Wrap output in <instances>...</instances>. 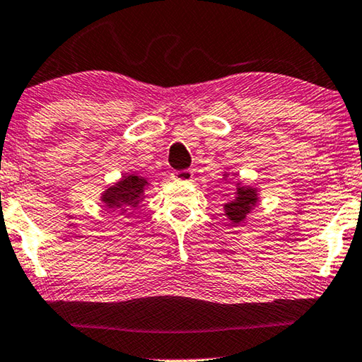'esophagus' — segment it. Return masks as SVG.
Returning <instances> with one entry per match:
<instances>
[{"mask_svg": "<svg viewBox=\"0 0 362 362\" xmlns=\"http://www.w3.org/2000/svg\"><path fill=\"white\" fill-rule=\"evenodd\" d=\"M172 179L174 180H182V182H190L193 179V172L192 170H175L174 174H172Z\"/></svg>", "mask_w": 362, "mask_h": 362, "instance_id": "esophagus-1", "label": "esophagus"}]
</instances>
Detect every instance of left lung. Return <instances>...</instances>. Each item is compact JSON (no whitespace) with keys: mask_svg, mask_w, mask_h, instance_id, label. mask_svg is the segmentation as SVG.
I'll use <instances>...</instances> for the list:
<instances>
[{"mask_svg":"<svg viewBox=\"0 0 362 362\" xmlns=\"http://www.w3.org/2000/svg\"><path fill=\"white\" fill-rule=\"evenodd\" d=\"M228 175V174H224ZM235 197L229 203L224 204V211L230 223L239 224L245 219V216L252 211V208L258 203V192L252 187H242L240 182L235 183Z\"/></svg>","mask_w":362,"mask_h":362,"instance_id":"8db88e82","label":"left lung"}]
</instances>
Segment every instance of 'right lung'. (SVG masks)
<instances>
[{"label":"right lung","mask_w":362,"mask_h":362,"mask_svg":"<svg viewBox=\"0 0 362 362\" xmlns=\"http://www.w3.org/2000/svg\"><path fill=\"white\" fill-rule=\"evenodd\" d=\"M148 187V180L138 174L123 175L115 185L107 188L102 193V203L110 211L125 213L129 208H136L139 202H143L144 190Z\"/></svg>","instance_id":"obj_1"}]
</instances>
